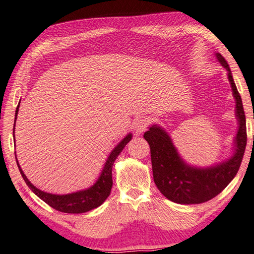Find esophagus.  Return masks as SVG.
<instances>
[{
	"label": "esophagus",
	"mask_w": 254,
	"mask_h": 254,
	"mask_svg": "<svg viewBox=\"0 0 254 254\" xmlns=\"http://www.w3.org/2000/svg\"><path fill=\"white\" fill-rule=\"evenodd\" d=\"M149 119L146 118V117H140V118L136 119V121L134 122V129L135 132L137 134H140L141 132H144L145 129L147 128V127L149 126Z\"/></svg>",
	"instance_id": "obj_1"
}]
</instances>
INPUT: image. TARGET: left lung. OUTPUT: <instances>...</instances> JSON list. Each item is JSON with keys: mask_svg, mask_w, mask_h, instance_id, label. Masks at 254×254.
<instances>
[{"mask_svg": "<svg viewBox=\"0 0 254 254\" xmlns=\"http://www.w3.org/2000/svg\"><path fill=\"white\" fill-rule=\"evenodd\" d=\"M216 57L227 70L236 101L235 114L239 127L234 139L235 151L232 158L206 168L190 166L180 158L170 135L161 127L153 125L144 134V138L150 146L154 184L160 192L174 203L200 204L213 198L236 176L242 164L247 145L246 116L242 97L234 82L229 64L220 54H216Z\"/></svg>", "mask_w": 254, "mask_h": 254, "instance_id": "left-lung-1", "label": "left lung"}]
</instances>
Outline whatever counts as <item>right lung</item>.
Masks as SVG:
<instances>
[{
	"mask_svg": "<svg viewBox=\"0 0 254 254\" xmlns=\"http://www.w3.org/2000/svg\"><path fill=\"white\" fill-rule=\"evenodd\" d=\"M19 105H20V102H19L16 109L15 123L17 119ZM12 133H15V125H14V132ZM131 139H132V134L129 133L115 147L114 150L110 152L105 165L103 167V171L100 175L99 179H97V181L92 187H90L89 189L78 191L75 193H70V194L58 195V194L44 192L40 189H37L36 187H34L30 183L27 176L23 174L20 165L18 163V161L17 160L16 161H17L19 171H20V174L23 180L25 181V184H27L30 189L33 191V193H35L38 197L43 199L45 203L53 207L54 209L59 210L61 212L82 213V212L92 210L94 208L101 206L104 201H105V199L109 196L110 191H112V187H113L112 171H113L114 162L117 158H118L119 153L123 150V148L127 146V142ZM15 157H16V152H15Z\"/></svg>",
	"mask_w": 254,
	"mask_h": 254,
	"instance_id": "add662e5",
	"label": "right lung"
}]
</instances>
